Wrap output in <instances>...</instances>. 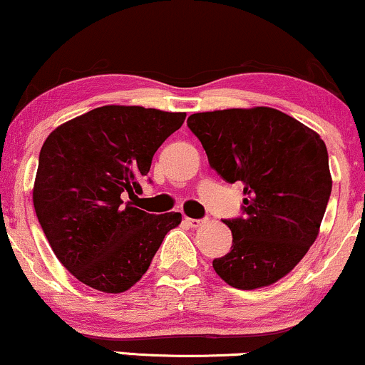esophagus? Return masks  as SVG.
I'll return each mask as SVG.
<instances>
[{
  "label": "esophagus",
  "instance_id": "34e87169",
  "mask_svg": "<svg viewBox=\"0 0 365 365\" xmlns=\"http://www.w3.org/2000/svg\"><path fill=\"white\" fill-rule=\"evenodd\" d=\"M185 221L188 226H192V228H199V226L204 223V220H194V217H185Z\"/></svg>",
  "mask_w": 365,
  "mask_h": 365
}]
</instances>
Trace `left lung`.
<instances>
[{
  "label": "left lung",
  "mask_w": 365,
  "mask_h": 365,
  "mask_svg": "<svg viewBox=\"0 0 365 365\" xmlns=\"http://www.w3.org/2000/svg\"><path fill=\"white\" fill-rule=\"evenodd\" d=\"M188 128L226 182L244 183V217L226 220L232 250L215 259L238 290L269 287L297 266L319 235L331 185L324 140L274 108L194 113Z\"/></svg>",
  "instance_id": "left-lung-1"
}]
</instances>
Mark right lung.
I'll use <instances>...</instances> for the list:
<instances>
[{"mask_svg":"<svg viewBox=\"0 0 365 365\" xmlns=\"http://www.w3.org/2000/svg\"><path fill=\"white\" fill-rule=\"evenodd\" d=\"M185 116L110 104L44 140L32 200L54 255L78 282L104 293L128 290L182 223L180 212L149 215L123 197L140 192L154 153Z\"/></svg>","mask_w":365,"mask_h":365,"instance_id":"add662e5","label":"right lung"}]
</instances>
